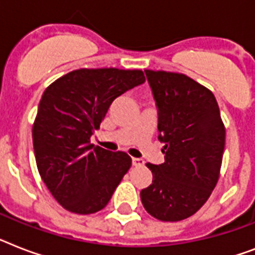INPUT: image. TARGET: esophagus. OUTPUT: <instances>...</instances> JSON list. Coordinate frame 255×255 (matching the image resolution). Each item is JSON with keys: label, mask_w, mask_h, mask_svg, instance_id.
Segmentation results:
<instances>
[{"label": "esophagus", "mask_w": 255, "mask_h": 255, "mask_svg": "<svg viewBox=\"0 0 255 255\" xmlns=\"http://www.w3.org/2000/svg\"><path fill=\"white\" fill-rule=\"evenodd\" d=\"M132 165L133 166H142L144 165V160H141V158H132Z\"/></svg>", "instance_id": "esophagus-1"}]
</instances>
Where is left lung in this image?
<instances>
[{"mask_svg":"<svg viewBox=\"0 0 255 255\" xmlns=\"http://www.w3.org/2000/svg\"><path fill=\"white\" fill-rule=\"evenodd\" d=\"M158 107L165 162L146 163L153 181L141 190L144 208L161 221L192 216L220 177L225 126L214 93L183 73L145 69Z\"/></svg>","mask_w":255,"mask_h":255,"instance_id":"left-lung-1","label":"left lung"}]
</instances>
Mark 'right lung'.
<instances>
[{"label": "right lung", "mask_w": 255, "mask_h": 255, "mask_svg": "<svg viewBox=\"0 0 255 255\" xmlns=\"http://www.w3.org/2000/svg\"><path fill=\"white\" fill-rule=\"evenodd\" d=\"M140 69L81 68L64 74L41 95L32 126L39 174L60 206L90 215L107 206L131 167L126 152L90 144L111 103L142 84Z\"/></svg>", "instance_id": "obj_1"}]
</instances>
